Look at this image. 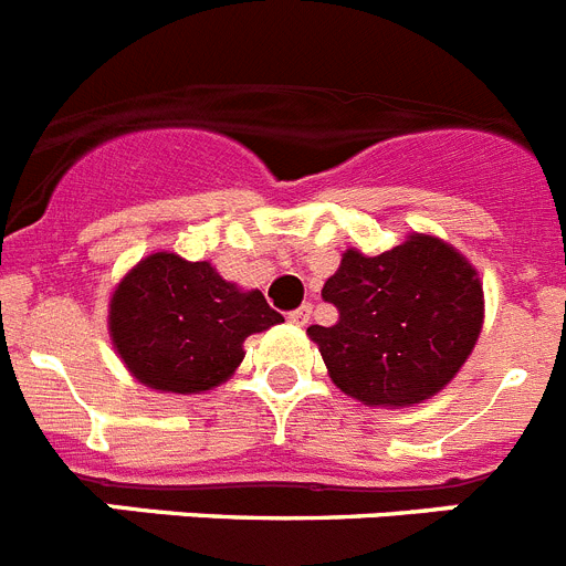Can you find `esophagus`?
Masks as SVG:
<instances>
[{
	"label": "esophagus",
	"mask_w": 566,
	"mask_h": 566,
	"mask_svg": "<svg viewBox=\"0 0 566 566\" xmlns=\"http://www.w3.org/2000/svg\"><path fill=\"white\" fill-rule=\"evenodd\" d=\"M308 319H312V306H308V303H303V306L294 308V312L289 314V323H292V326H306Z\"/></svg>",
	"instance_id": "esophagus-1"
}]
</instances>
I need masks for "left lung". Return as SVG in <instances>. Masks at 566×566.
<instances>
[{
  "instance_id": "8db88e82",
  "label": "left lung",
  "mask_w": 566,
  "mask_h": 566,
  "mask_svg": "<svg viewBox=\"0 0 566 566\" xmlns=\"http://www.w3.org/2000/svg\"><path fill=\"white\" fill-rule=\"evenodd\" d=\"M323 297L337 326H312L328 377L368 408L437 397L476 348L484 292L476 266L437 234L408 232L382 254L345 249Z\"/></svg>"
}]
</instances>
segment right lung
<instances>
[{
	"instance_id": "obj_1",
	"label": "right lung",
	"mask_w": 566,
	"mask_h": 566,
	"mask_svg": "<svg viewBox=\"0 0 566 566\" xmlns=\"http://www.w3.org/2000/svg\"><path fill=\"white\" fill-rule=\"evenodd\" d=\"M283 323L258 289H240L209 260L142 258L115 283L107 332L129 377L161 394H207L227 382L252 334Z\"/></svg>"
}]
</instances>
